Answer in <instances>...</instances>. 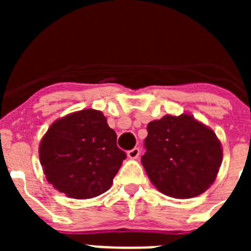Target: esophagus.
<instances>
[{"instance_id":"obj_1","label":"esophagus","mask_w":251,"mask_h":251,"mask_svg":"<svg viewBox=\"0 0 251 251\" xmlns=\"http://www.w3.org/2000/svg\"><path fill=\"white\" fill-rule=\"evenodd\" d=\"M139 153H141V150H139L138 147H134L133 150H129L127 152V156L129 157V158L134 159V158H138Z\"/></svg>"}]
</instances>
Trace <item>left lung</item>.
Segmentation results:
<instances>
[{
  "mask_svg": "<svg viewBox=\"0 0 251 251\" xmlns=\"http://www.w3.org/2000/svg\"><path fill=\"white\" fill-rule=\"evenodd\" d=\"M147 132L142 165L158 191L190 199L212 185L223 150L210 128L188 114L166 115L148 123Z\"/></svg>",
  "mask_w": 251,
  "mask_h": 251,
  "instance_id": "8db88e82",
  "label": "left lung"
}]
</instances>
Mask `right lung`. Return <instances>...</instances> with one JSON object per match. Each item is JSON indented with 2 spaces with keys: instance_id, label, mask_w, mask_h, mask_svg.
I'll use <instances>...</instances> for the list:
<instances>
[{
  "instance_id": "1",
  "label": "right lung",
  "mask_w": 251,
  "mask_h": 251,
  "mask_svg": "<svg viewBox=\"0 0 251 251\" xmlns=\"http://www.w3.org/2000/svg\"><path fill=\"white\" fill-rule=\"evenodd\" d=\"M46 179L73 199H92L109 190L127 154L103 113L84 109L51 124L40 143Z\"/></svg>"
}]
</instances>
